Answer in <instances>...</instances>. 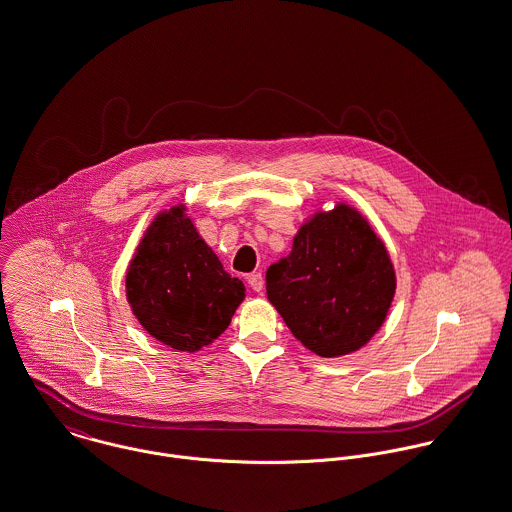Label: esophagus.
I'll use <instances>...</instances> for the list:
<instances>
[{"label":"esophagus","instance_id":"esophagus-1","mask_svg":"<svg viewBox=\"0 0 512 512\" xmlns=\"http://www.w3.org/2000/svg\"><path fill=\"white\" fill-rule=\"evenodd\" d=\"M247 283H249V286H251L255 292H261L263 286H265V279H263L261 273H251V275L247 277Z\"/></svg>","mask_w":512,"mask_h":512}]
</instances>
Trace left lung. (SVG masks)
Listing matches in <instances>:
<instances>
[{
    "label": "left lung",
    "instance_id": "obj_1",
    "mask_svg": "<svg viewBox=\"0 0 512 512\" xmlns=\"http://www.w3.org/2000/svg\"><path fill=\"white\" fill-rule=\"evenodd\" d=\"M383 241L349 206L318 214L267 271V296L292 336L322 357L359 349L381 328L395 296Z\"/></svg>",
    "mask_w": 512,
    "mask_h": 512
}]
</instances>
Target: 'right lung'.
<instances>
[{
  "label": "right lung",
  "instance_id": "right-lung-1",
  "mask_svg": "<svg viewBox=\"0 0 512 512\" xmlns=\"http://www.w3.org/2000/svg\"><path fill=\"white\" fill-rule=\"evenodd\" d=\"M127 300L141 326L180 351L216 340L245 296L182 206L159 214L127 271Z\"/></svg>",
  "mask_w": 512,
  "mask_h": 512
}]
</instances>
